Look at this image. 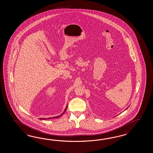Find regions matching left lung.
<instances>
[{
  "label": "left lung",
  "instance_id": "8db88e82",
  "mask_svg": "<svg viewBox=\"0 0 153 153\" xmlns=\"http://www.w3.org/2000/svg\"><path fill=\"white\" fill-rule=\"evenodd\" d=\"M125 110H126V109H125Z\"/></svg>",
  "mask_w": 153,
  "mask_h": 153
}]
</instances>
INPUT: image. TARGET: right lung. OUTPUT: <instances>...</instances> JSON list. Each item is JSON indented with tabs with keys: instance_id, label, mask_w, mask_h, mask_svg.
Returning <instances> with one entry per match:
<instances>
[{
	"instance_id": "obj_1",
	"label": "right lung",
	"mask_w": 153,
	"mask_h": 153,
	"mask_svg": "<svg viewBox=\"0 0 153 153\" xmlns=\"http://www.w3.org/2000/svg\"><path fill=\"white\" fill-rule=\"evenodd\" d=\"M67 106H66L65 110L62 113V114H61L60 115L57 116V117H49V118H48V119H45V118H40L39 119H40V120H46V119H54V118H58V117H60L61 116H62V115H63V114H64V113H65V111H66V110H67Z\"/></svg>"
}]
</instances>
